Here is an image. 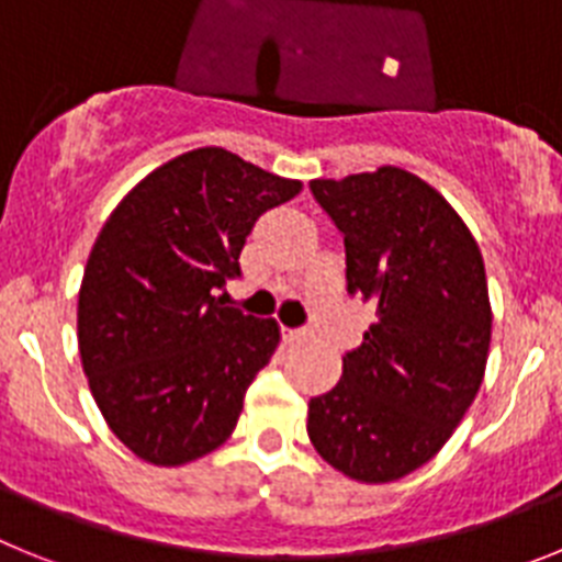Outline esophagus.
Masks as SVG:
<instances>
[{
    "mask_svg": "<svg viewBox=\"0 0 562 562\" xmlns=\"http://www.w3.org/2000/svg\"><path fill=\"white\" fill-rule=\"evenodd\" d=\"M282 339H285L288 345H296V341L308 339V330H285V334H282Z\"/></svg>",
    "mask_w": 562,
    "mask_h": 562,
    "instance_id": "obj_1",
    "label": "esophagus"
}]
</instances>
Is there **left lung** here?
I'll return each mask as SVG.
<instances>
[{"label": "left lung", "mask_w": 562, "mask_h": 562, "mask_svg": "<svg viewBox=\"0 0 562 562\" xmlns=\"http://www.w3.org/2000/svg\"><path fill=\"white\" fill-rule=\"evenodd\" d=\"M311 192L345 234L348 294L373 302L375 322L339 384L311 398L308 438L350 481L390 484L438 456L484 382V257L443 194L398 166Z\"/></svg>", "instance_id": "left-lung-1"}]
</instances>
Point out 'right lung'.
Returning a JSON list of instances; mask_svg holds the SVG:
<instances>
[{
    "mask_svg": "<svg viewBox=\"0 0 562 562\" xmlns=\"http://www.w3.org/2000/svg\"><path fill=\"white\" fill-rule=\"evenodd\" d=\"M302 192L221 146L166 160L112 209L78 288V353L106 427L155 467L214 452L280 345L277 319L228 308L240 251Z\"/></svg>",
    "mask_w": 562,
    "mask_h": 562,
    "instance_id": "obj_1",
    "label": "right lung"
}]
</instances>
